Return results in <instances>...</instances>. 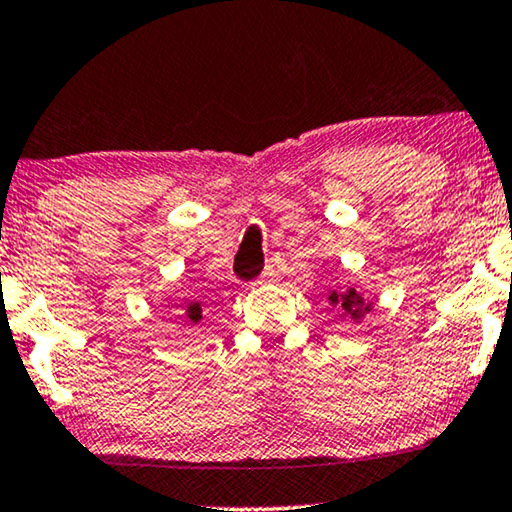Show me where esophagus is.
<instances>
[{
  "label": "esophagus",
  "instance_id": "esophagus-1",
  "mask_svg": "<svg viewBox=\"0 0 512 512\" xmlns=\"http://www.w3.org/2000/svg\"><path fill=\"white\" fill-rule=\"evenodd\" d=\"M272 277H277V268L275 265H265V270L261 272V282H270Z\"/></svg>",
  "mask_w": 512,
  "mask_h": 512
}]
</instances>
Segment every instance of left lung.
<instances>
[{
	"mask_svg": "<svg viewBox=\"0 0 512 512\" xmlns=\"http://www.w3.org/2000/svg\"><path fill=\"white\" fill-rule=\"evenodd\" d=\"M328 300H331L333 305L340 307L342 317H349V319H359L361 314H366L370 310V305L361 298V293H356L354 289L342 293V296H338V293H331V298Z\"/></svg>",
	"mask_w": 512,
	"mask_h": 512,
	"instance_id": "obj_1",
	"label": "left lung"
}]
</instances>
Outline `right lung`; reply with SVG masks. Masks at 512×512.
Here are the masks:
<instances>
[{
    "instance_id": "obj_1",
    "label": "right lung",
    "mask_w": 512,
    "mask_h": 512,
    "mask_svg": "<svg viewBox=\"0 0 512 512\" xmlns=\"http://www.w3.org/2000/svg\"><path fill=\"white\" fill-rule=\"evenodd\" d=\"M200 317H202V310H200L198 303H191L186 307V319L188 321H193V324H195V321H200Z\"/></svg>"
}]
</instances>
